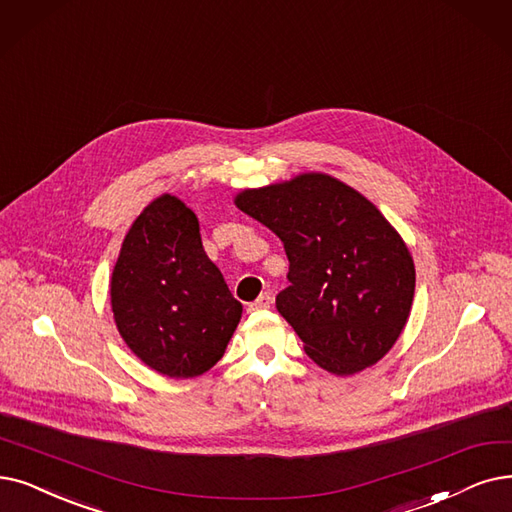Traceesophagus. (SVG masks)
<instances>
[{
  "mask_svg": "<svg viewBox=\"0 0 512 512\" xmlns=\"http://www.w3.org/2000/svg\"><path fill=\"white\" fill-rule=\"evenodd\" d=\"M271 304H273V296H271V292H264V294H260V296L250 304V311H262V309H269Z\"/></svg>",
  "mask_w": 512,
  "mask_h": 512,
  "instance_id": "esophagus-1",
  "label": "esophagus"
}]
</instances>
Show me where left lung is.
Returning a JSON list of instances; mask_svg holds the SVG:
<instances>
[{"instance_id":"8db88e82","label":"left lung","mask_w":512,"mask_h":512,"mask_svg":"<svg viewBox=\"0 0 512 512\" xmlns=\"http://www.w3.org/2000/svg\"><path fill=\"white\" fill-rule=\"evenodd\" d=\"M290 260L277 311L323 370L351 376L393 349L410 317L416 269L410 250L372 201L325 174L237 195Z\"/></svg>"}]
</instances>
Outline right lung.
<instances>
[{"label": "right lung", "instance_id": "right-lung-1", "mask_svg": "<svg viewBox=\"0 0 512 512\" xmlns=\"http://www.w3.org/2000/svg\"><path fill=\"white\" fill-rule=\"evenodd\" d=\"M111 306L132 353L170 378L208 372L241 319V302L203 252L197 216L172 195L134 220L113 269Z\"/></svg>", "mask_w": 512, "mask_h": 512}]
</instances>
